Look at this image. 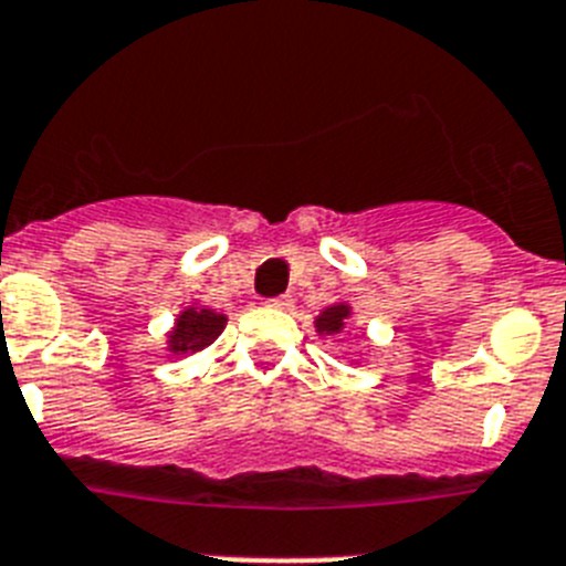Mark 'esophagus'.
Returning a JSON list of instances; mask_svg holds the SVG:
<instances>
[{
	"label": "esophagus",
	"instance_id": "obj_1",
	"mask_svg": "<svg viewBox=\"0 0 566 566\" xmlns=\"http://www.w3.org/2000/svg\"><path fill=\"white\" fill-rule=\"evenodd\" d=\"M268 305L275 307V311H291L293 302H291V296H275V298H270Z\"/></svg>",
	"mask_w": 566,
	"mask_h": 566
}]
</instances>
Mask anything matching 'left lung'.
<instances>
[{
	"instance_id": "left-lung-1",
	"label": "left lung",
	"mask_w": 566,
	"mask_h": 566,
	"mask_svg": "<svg viewBox=\"0 0 566 566\" xmlns=\"http://www.w3.org/2000/svg\"><path fill=\"white\" fill-rule=\"evenodd\" d=\"M350 316H354V305L345 302V298H336L327 307H322L319 316L313 319V327H316L319 336H339L348 327Z\"/></svg>"
}]
</instances>
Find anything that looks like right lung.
Here are the masks:
<instances>
[{"instance_id": "1", "label": "right lung", "mask_w": 566, "mask_h": 566, "mask_svg": "<svg viewBox=\"0 0 566 566\" xmlns=\"http://www.w3.org/2000/svg\"><path fill=\"white\" fill-rule=\"evenodd\" d=\"M227 313L212 311L210 305H201L198 298L187 302L175 316L172 327L166 331V350L172 356L201 354L224 334Z\"/></svg>"}]
</instances>
